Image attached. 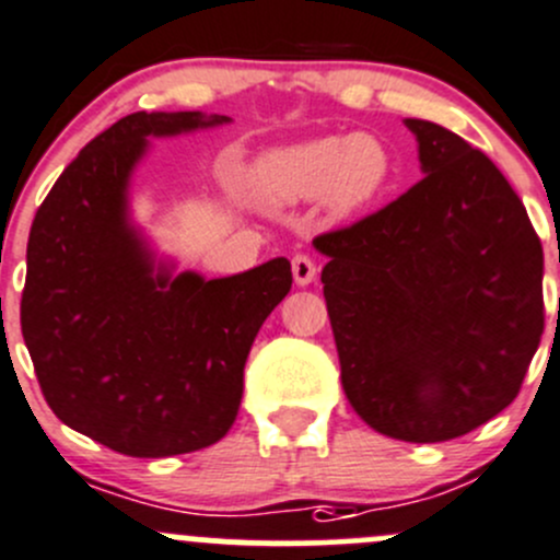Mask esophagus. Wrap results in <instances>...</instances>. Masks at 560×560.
I'll return each instance as SVG.
<instances>
[{
  "instance_id": "esophagus-1",
  "label": "esophagus",
  "mask_w": 560,
  "mask_h": 560,
  "mask_svg": "<svg viewBox=\"0 0 560 560\" xmlns=\"http://www.w3.org/2000/svg\"><path fill=\"white\" fill-rule=\"evenodd\" d=\"M292 276H295V284L298 287H306L317 279V265H314L312 257L306 254H295L292 257Z\"/></svg>"
}]
</instances>
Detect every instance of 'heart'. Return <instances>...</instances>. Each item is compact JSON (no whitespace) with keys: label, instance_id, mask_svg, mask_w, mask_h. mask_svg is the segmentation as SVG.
I'll return each instance as SVG.
<instances>
[{"label":"heart","instance_id":"heart-1","mask_svg":"<svg viewBox=\"0 0 560 560\" xmlns=\"http://www.w3.org/2000/svg\"><path fill=\"white\" fill-rule=\"evenodd\" d=\"M394 180V159L374 136H323L295 148L273 150L254 170V186L273 205L325 197L334 213L363 210Z\"/></svg>","mask_w":560,"mask_h":560}]
</instances>
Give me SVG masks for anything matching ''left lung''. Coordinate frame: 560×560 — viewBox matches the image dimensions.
Wrapping results in <instances>:
<instances>
[{
    "instance_id": "obj_1",
    "label": "left lung",
    "mask_w": 560,
    "mask_h": 560,
    "mask_svg": "<svg viewBox=\"0 0 560 560\" xmlns=\"http://www.w3.org/2000/svg\"><path fill=\"white\" fill-rule=\"evenodd\" d=\"M405 125L424 177L314 248L352 410L380 435L443 443L520 394L545 330V257L481 150L430 119Z\"/></svg>"
}]
</instances>
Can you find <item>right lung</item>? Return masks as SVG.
<instances>
[{
  "mask_svg": "<svg viewBox=\"0 0 560 560\" xmlns=\"http://www.w3.org/2000/svg\"><path fill=\"white\" fill-rule=\"evenodd\" d=\"M230 122L136 112L97 133L37 208L26 243L21 334L54 416L128 457L213 446L235 424L254 336L284 301L276 257L205 281L155 270L128 221V180L148 136Z\"/></svg>",
  "mask_w": 560,
  "mask_h": 560,
  "instance_id": "add662e5",
  "label": "right lung"
}]
</instances>
